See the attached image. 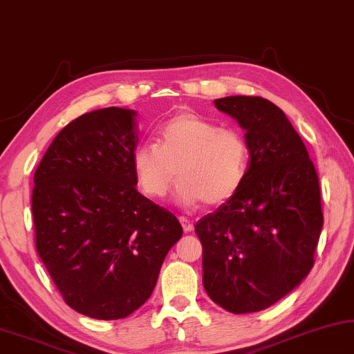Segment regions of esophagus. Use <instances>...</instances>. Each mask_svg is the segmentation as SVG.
Instances as JSON below:
<instances>
[{
  "instance_id": "34e87169",
  "label": "esophagus",
  "mask_w": 354,
  "mask_h": 354,
  "mask_svg": "<svg viewBox=\"0 0 354 354\" xmlns=\"http://www.w3.org/2000/svg\"><path fill=\"white\" fill-rule=\"evenodd\" d=\"M178 221H180V224H182V227H183V230H185V232H187V233H191V232H193L194 225H193V222H191L188 218H185V216H180V218H178Z\"/></svg>"
}]
</instances>
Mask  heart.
<instances>
[{
  "instance_id": "obj_1",
  "label": "heart",
  "mask_w": 354,
  "mask_h": 354,
  "mask_svg": "<svg viewBox=\"0 0 354 354\" xmlns=\"http://www.w3.org/2000/svg\"><path fill=\"white\" fill-rule=\"evenodd\" d=\"M250 149L234 129L196 111H180L158 129L157 142L133 151L132 167L138 187L151 199H161L177 177L176 199L185 207L205 201L218 205L238 193L249 172Z\"/></svg>"
}]
</instances>
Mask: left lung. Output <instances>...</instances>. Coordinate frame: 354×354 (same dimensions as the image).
Masks as SVG:
<instances>
[{"mask_svg": "<svg viewBox=\"0 0 354 354\" xmlns=\"http://www.w3.org/2000/svg\"><path fill=\"white\" fill-rule=\"evenodd\" d=\"M245 130V182L197 221L203 288L233 314L257 313L305 280L314 266L324 213L319 177L300 135L274 102L259 96L214 99Z\"/></svg>", "mask_w": 354, "mask_h": 354, "instance_id": "obj_1", "label": "left lung"}]
</instances>
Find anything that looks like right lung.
<instances>
[{"mask_svg":"<svg viewBox=\"0 0 354 354\" xmlns=\"http://www.w3.org/2000/svg\"><path fill=\"white\" fill-rule=\"evenodd\" d=\"M136 145L135 110H93L60 130L34 174L37 252L66 305L91 319L136 311L183 234L136 189Z\"/></svg>","mask_w":354,"mask_h":354,"instance_id":"add662e5","label":"right lung"}]
</instances>
